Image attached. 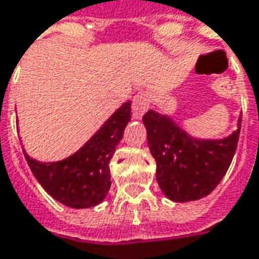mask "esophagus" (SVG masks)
I'll return each mask as SVG.
<instances>
[{"instance_id": "1", "label": "esophagus", "mask_w": 259, "mask_h": 259, "mask_svg": "<svg viewBox=\"0 0 259 259\" xmlns=\"http://www.w3.org/2000/svg\"><path fill=\"white\" fill-rule=\"evenodd\" d=\"M150 107V101H148V96L146 93H139L135 96L133 102H132V116L133 119H141L143 115L147 112V109Z\"/></svg>"}]
</instances>
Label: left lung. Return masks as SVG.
<instances>
[{
	"label": "left lung",
	"instance_id": "8db88e82",
	"mask_svg": "<svg viewBox=\"0 0 259 259\" xmlns=\"http://www.w3.org/2000/svg\"><path fill=\"white\" fill-rule=\"evenodd\" d=\"M147 141L157 162V182L170 201L200 200L211 193L228 172L239 141L237 127L222 139H198L169 115L150 109L143 116Z\"/></svg>",
	"mask_w": 259,
	"mask_h": 259
}]
</instances>
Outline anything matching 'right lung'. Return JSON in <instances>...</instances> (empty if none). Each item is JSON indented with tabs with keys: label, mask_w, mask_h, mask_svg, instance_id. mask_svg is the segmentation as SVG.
Listing matches in <instances>:
<instances>
[{
	"label": "right lung",
	"mask_w": 259,
	"mask_h": 259,
	"mask_svg": "<svg viewBox=\"0 0 259 259\" xmlns=\"http://www.w3.org/2000/svg\"><path fill=\"white\" fill-rule=\"evenodd\" d=\"M132 102H123L100 129L72 155L53 162L25 158L34 178L48 194L70 208H91L107 197L111 187L109 161L130 120Z\"/></svg>",
	"instance_id": "right-lung-1"
}]
</instances>
